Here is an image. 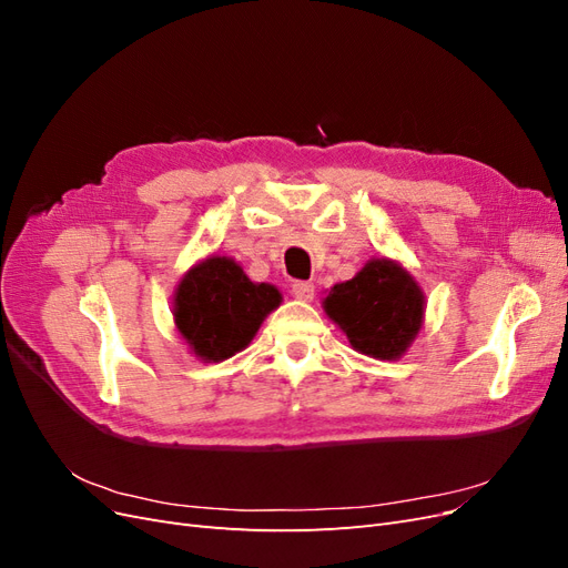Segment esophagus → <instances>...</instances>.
I'll list each match as a JSON object with an SVG mask.
<instances>
[{
  "label": "esophagus",
  "instance_id": "34e87169",
  "mask_svg": "<svg viewBox=\"0 0 568 568\" xmlns=\"http://www.w3.org/2000/svg\"><path fill=\"white\" fill-rule=\"evenodd\" d=\"M291 294H294L301 301H313L315 298V284L298 280V282L291 284Z\"/></svg>",
  "mask_w": 568,
  "mask_h": 568
}]
</instances>
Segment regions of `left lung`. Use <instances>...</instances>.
Instances as JSON below:
<instances>
[{
    "label": "left lung",
    "instance_id": "left-lung-1",
    "mask_svg": "<svg viewBox=\"0 0 568 568\" xmlns=\"http://www.w3.org/2000/svg\"><path fill=\"white\" fill-rule=\"evenodd\" d=\"M324 313L357 353L398 359L422 329L424 291L403 265L372 257L353 280L329 291Z\"/></svg>",
    "mask_w": 568,
    "mask_h": 568
}]
</instances>
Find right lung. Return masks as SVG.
<instances>
[{
    "instance_id": "obj_1",
    "label": "right lung",
    "mask_w": 568,
    "mask_h": 568,
    "mask_svg": "<svg viewBox=\"0 0 568 568\" xmlns=\"http://www.w3.org/2000/svg\"><path fill=\"white\" fill-rule=\"evenodd\" d=\"M280 303L277 286L255 284L232 257L211 255L178 284L173 317L196 357L203 363H222L248 346Z\"/></svg>"
}]
</instances>
